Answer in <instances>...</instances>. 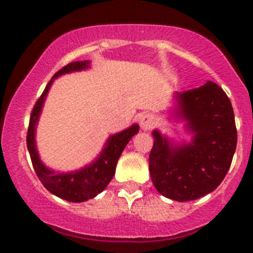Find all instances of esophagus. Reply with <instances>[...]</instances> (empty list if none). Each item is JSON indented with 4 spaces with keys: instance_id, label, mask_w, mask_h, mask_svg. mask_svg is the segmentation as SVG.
I'll list each match as a JSON object with an SVG mask.
<instances>
[{
    "instance_id": "esophagus-1",
    "label": "esophagus",
    "mask_w": 253,
    "mask_h": 253,
    "mask_svg": "<svg viewBox=\"0 0 253 253\" xmlns=\"http://www.w3.org/2000/svg\"><path fill=\"white\" fill-rule=\"evenodd\" d=\"M154 123H156V119H154V116L152 115V114L143 113L142 115L139 116V124H140V126H142L143 129H146V130L151 129L152 126H153V125H154Z\"/></svg>"
}]
</instances>
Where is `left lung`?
<instances>
[{"mask_svg":"<svg viewBox=\"0 0 253 253\" xmlns=\"http://www.w3.org/2000/svg\"><path fill=\"white\" fill-rule=\"evenodd\" d=\"M178 113L194 133L193 142L172 149L153 131L149 154L152 182L176 202L196 200L220 185L237 147V128L231 100L213 82L178 93Z\"/></svg>","mask_w":253,"mask_h":253,"instance_id":"left-lung-1","label":"left lung"}]
</instances>
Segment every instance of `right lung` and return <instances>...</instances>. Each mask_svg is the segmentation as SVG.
I'll list each match as a JSON object with an SVG mask.
<instances>
[{
    "label": "right lung",
    "instance_id": "1",
    "mask_svg": "<svg viewBox=\"0 0 253 253\" xmlns=\"http://www.w3.org/2000/svg\"><path fill=\"white\" fill-rule=\"evenodd\" d=\"M86 67H88V60H81V62L77 60V62L68 63L63 68H60L51 77L49 84H46L45 90L43 91L42 96L37 100L33 110H31L28 134H26V144H28L29 153H30L31 163H33V167H34L35 173L39 177L40 182L51 194H54L60 199H64L67 202L72 203L86 202L88 199H92L93 196L101 193L115 175L116 163H118L122 152L124 151L125 146L128 144L130 138L135 135L139 130L138 125H133L131 128L110 137L99 160L88 167H86V169H81V171L71 172V173H55L54 171H50V169L44 166L43 163L40 162L39 157H38L37 148H35V124H37L38 118H39L40 110H42V106H43L44 99H45V95L48 93L49 87H50L53 80L58 76L73 72V71H81Z\"/></svg>",
    "mask_w": 253,
    "mask_h": 253
}]
</instances>
